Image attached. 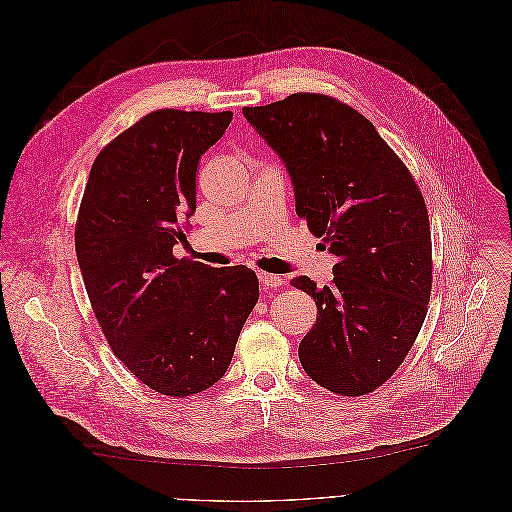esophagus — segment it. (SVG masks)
<instances>
[{"label":"esophagus","mask_w":512,"mask_h":512,"mask_svg":"<svg viewBox=\"0 0 512 512\" xmlns=\"http://www.w3.org/2000/svg\"><path fill=\"white\" fill-rule=\"evenodd\" d=\"M258 281L264 289H277L285 283L283 277H277V275H270V273H258Z\"/></svg>","instance_id":"1"}]
</instances>
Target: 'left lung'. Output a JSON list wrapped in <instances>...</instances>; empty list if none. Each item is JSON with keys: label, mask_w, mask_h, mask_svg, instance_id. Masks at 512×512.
Wrapping results in <instances>:
<instances>
[{"label": "left lung", "mask_w": 512, "mask_h": 512, "mask_svg": "<svg viewBox=\"0 0 512 512\" xmlns=\"http://www.w3.org/2000/svg\"><path fill=\"white\" fill-rule=\"evenodd\" d=\"M244 117L283 161L295 213L337 258L333 283L295 277L318 306L299 362L345 397L372 393L415 343L432 291L422 192L370 119L326 95L295 93Z\"/></svg>", "instance_id": "left-lung-1"}]
</instances>
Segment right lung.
<instances>
[{
    "mask_svg": "<svg viewBox=\"0 0 512 512\" xmlns=\"http://www.w3.org/2000/svg\"><path fill=\"white\" fill-rule=\"evenodd\" d=\"M231 117L148 113L101 150L78 213L76 256L103 333L140 382L169 397L196 395L227 372L258 302L248 266L173 256L196 210L198 161Z\"/></svg>",
    "mask_w": 512,
    "mask_h": 512,
    "instance_id": "right-lung-1",
    "label": "right lung"
}]
</instances>
